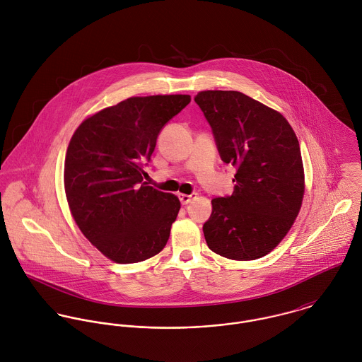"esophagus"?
<instances>
[{"label":"esophagus","instance_id":"1","mask_svg":"<svg viewBox=\"0 0 362 362\" xmlns=\"http://www.w3.org/2000/svg\"><path fill=\"white\" fill-rule=\"evenodd\" d=\"M178 198H180V202H181L182 205H188L192 199H195V198H197V194H189V195L180 194V195H178Z\"/></svg>","mask_w":362,"mask_h":362}]
</instances>
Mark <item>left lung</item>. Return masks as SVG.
Returning a JSON list of instances; mask_svg holds the SVG:
<instances>
[{"instance_id": "obj_1", "label": "left lung", "mask_w": 362, "mask_h": 362, "mask_svg": "<svg viewBox=\"0 0 362 362\" xmlns=\"http://www.w3.org/2000/svg\"><path fill=\"white\" fill-rule=\"evenodd\" d=\"M218 155L235 167L231 195L211 199L207 247L234 260L269 254L291 228L304 197L298 139L277 111L235 90L195 96Z\"/></svg>"}]
</instances>
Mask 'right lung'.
<instances>
[{
  "label": "right lung",
  "mask_w": 362,
  "mask_h": 362,
  "mask_svg": "<svg viewBox=\"0 0 362 362\" xmlns=\"http://www.w3.org/2000/svg\"><path fill=\"white\" fill-rule=\"evenodd\" d=\"M189 102L188 95L129 98L85 119L69 142L64 184L71 213L117 263L152 258L168 241L181 204L142 174L158 134Z\"/></svg>",
  "instance_id": "1"
}]
</instances>
